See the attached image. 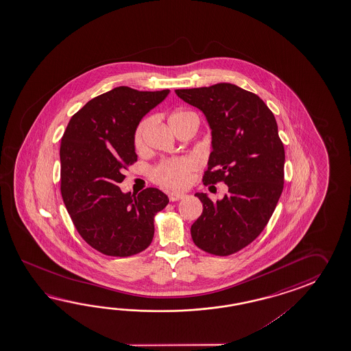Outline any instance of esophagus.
<instances>
[{"label": "esophagus", "mask_w": 351, "mask_h": 351, "mask_svg": "<svg viewBox=\"0 0 351 351\" xmlns=\"http://www.w3.org/2000/svg\"><path fill=\"white\" fill-rule=\"evenodd\" d=\"M168 197H169V201L176 202L184 198V194L178 193V192H171V193L168 194Z\"/></svg>", "instance_id": "34e87169"}]
</instances>
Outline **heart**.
Returning <instances> with one entry per match:
<instances>
[{"mask_svg": "<svg viewBox=\"0 0 351 351\" xmlns=\"http://www.w3.org/2000/svg\"><path fill=\"white\" fill-rule=\"evenodd\" d=\"M194 115L193 112L186 110H176L169 115V125L174 128L178 123ZM148 127V120H143L138 125L134 133V147L136 150L144 148V134ZM195 162L191 158L176 159V160H165L152 169V179L158 184L168 186V188H183L189 183L191 173L195 168Z\"/></svg>", "mask_w": 351, "mask_h": 351, "instance_id": "heart-1", "label": "heart"}]
</instances>
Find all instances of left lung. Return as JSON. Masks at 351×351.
<instances>
[{
	"mask_svg": "<svg viewBox=\"0 0 351 351\" xmlns=\"http://www.w3.org/2000/svg\"><path fill=\"white\" fill-rule=\"evenodd\" d=\"M176 94L198 108L212 130L203 183L228 186L217 202L194 194L203 212L191 227L192 239L208 254H234L263 231L284 189L285 149L276 119L260 97L230 82Z\"/></svg>",
	"mask_w": 351,
	"mask_h": 351,
	"instance_id": "left-lung-1",
	"label": "left lung"
}]
</instances>
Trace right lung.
Segmentation results:
<instances>
[{
  "label": "right lung",
  "mask_w": 351,
  "mask_h": 351,
  "mask_svg": "<svg viewBox=\"0 0 351 351\" xmlns=\"http://www.w3.org/2000/svg\"><path fill=\"white\" fill-rule=\"evenodd\" d=\"M168 94L114 88L74 114L61 138L62 199L84 241L106 256L144 251L154 236L156 213L169 202L157 188L138 195L119 188L124 169L136 162V128Z\"/></svg>",
  "instance_id": "add662e5"
}]
</instances>
